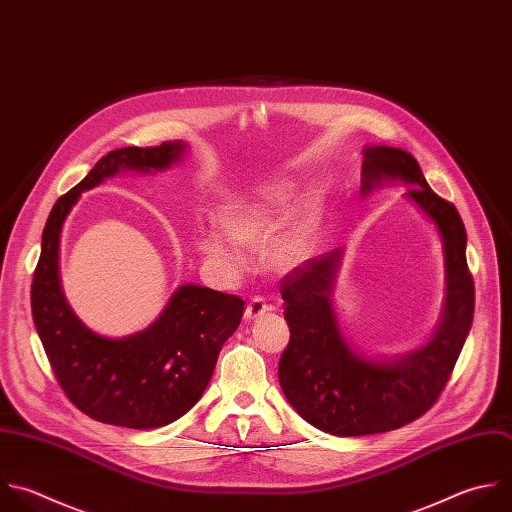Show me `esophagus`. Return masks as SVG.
<instances>
[{
	"label": "esophagus",
	"mask_w": 512,
	"mask_h": 512,
	"mask_svg": "<svg viewBox=\"0 0 512 512\" xmlns=\"http://www.w3.org/2000/svg\"><path fill=\"white\" fill-rule=\"evenodd\" d=\"M268 310H272V306L264 300V298H260V296H254L250 302H248V306H246V312H244V318L250 322V320H256V318H260L262 314H266Z\"/></svg>",
	"instance_id": "esophagus-1"
}]
</instances>
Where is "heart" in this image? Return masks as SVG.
<instances>
[{
    "label": "heart",
    "mask_w": 512,
    "mask_h": 512,
    "mask_svg": "<svg viewBox=\"0 0 512 512\" xmlns=\"http://www.w3.org/2000/svg\"><path fill=\"white\" fill-rule=\"evenodd\" d=\"M296 202V188L288 182L268 186L260 192L258 198L250 202H238L226 206L218 222L224 232H206L198 238L200 252L220 264L226 270H242L246 262L247 250H260L268 244L280 226L286 222ZM318 224V212L314 204H308L298 220L278 234L266 250V260L270 268L278 272H288L302 264L310 250Z\"/></svg>",
    "instance_id": "1"
}]
</instances>
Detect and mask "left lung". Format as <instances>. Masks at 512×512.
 Masks as SVG:
<instances>
[{
	"mask_svg": "<svg viewBox=\"0 0 512 512\" xmlns=\"http://www.w3.org/2000/svg\"><path fill=\"white\" fill-rule=\"evenodd\" d=\"M382 180L412 184L406 196L440 232L446 266L444 312L426 346L396 360H370L346 344L332 308L340 250L310 258L284 276L280 294L290 342L280 356L278 380L292 408L334 436L388 432L430 410L454 370L474 316L466 230L456 208L432 192L408 152L390 146L364 148L362 194Z\"/></svg>",
	"mask_w": 512,
	"mask_h": 512,
	"instance_id": "left-lung-1",
	"label": "left lung"
}]
</instances>
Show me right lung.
<instances>
[{
	"label": "right lung",
	"mask_w": 512,
	"mask_h": 512,
	"mask_svg": "<svg viewBox=\"0 0 512 512\" xmlns=\"http://www.w3.org/2000/svg\"><path fill=\"white\" fill-rule=\"evenodd\" d=\"M186 146L108 152L52 208L32 282L34 324L58 384L84 414L126 428H160L184 416L204 394L224 342L238 328L244 300L212 288L180 286L160 318L126 338L92 332L70 308L60 284V234L80 194L120 170H166Z\"/></svg>",
	"instance_id": "obj_1"
}]
</instances>
